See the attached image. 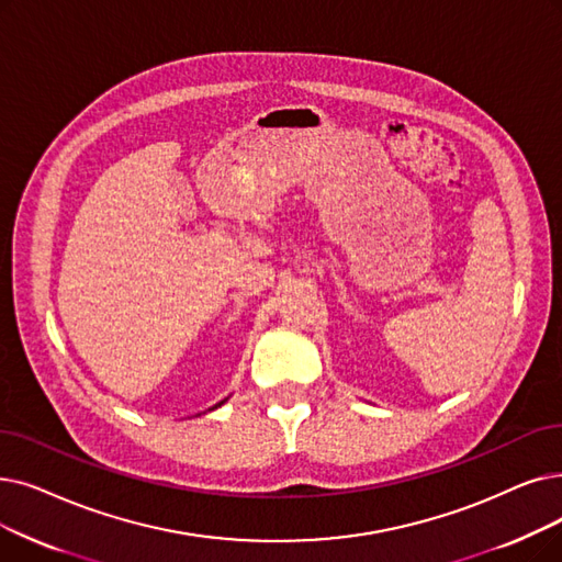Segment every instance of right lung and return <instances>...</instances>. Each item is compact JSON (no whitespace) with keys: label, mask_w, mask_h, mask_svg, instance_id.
<instances>
[{"label":"right lung","mask_w":562,"mask_h":562,"mask_svg":"<svg viewBox=\"0 0 562 562\" xmlns=\"http://www.w3.org/2000/svg\"><path fill=\"white\" fill-rule=\"evenodd\" d=\"M221 404H225V402H221ZM221 404H215V406H213V408H217V406H221Z\"/></svg>","instance_id":"obj_1"}]
</instances>
